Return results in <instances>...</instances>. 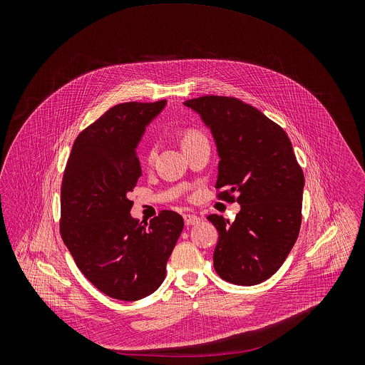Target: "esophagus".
<instances>
[{
    "instance_id": "obj_1",
    "label": "esophagus",
    "mask_w": 365,
    "mask_h": 365,
    "mask_svg": "<svg viewBox=\"0 0 365 365\" xmlns=\"http://www.w3.org/2000/svg\"><path fill=\"white\" fill-rule=\"evenodd\" d=\"M184 220H185L187 226H194V225H198L201 222V217L197 216V215L187 213V215H184Z\"/></svg>"
}]
</instances>
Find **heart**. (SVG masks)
Listing matches in <instances>:
<instances>
[{
    "instance_id": "b5f03b06",
    "label": "heart",
    "mask_w": 365,
    "mask_h": 365,
    "mask_svg": "<svg viewBox=\"0 0 365 365\" xmlns=\"http://www.w3.org/2000/svg\"><path fill=\"white\" fill-rule=\"evenodd\" d=\"M198 138H202V136H201L198 132L191 130V132L185 133V136H184V139H182V145H184V143H188V142H191V140H194V139H198ZM155 153H156V149H155V148H152V149L146 153V160H148L149 163L153 160Z\"/></svg>"
}]
</instances>
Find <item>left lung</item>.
I'll list each match as a JSON object with an SVG mask.
<instances>
[{
    "label": "left lung",
    "mask_w": 365,
    "mask_h": 365,
    "mask_svg": "<svg viewBox=\"0 0 365 365\" xmlns=\"http://www.w3.org/2000/svg\"><path fill=\"white\" fill-rule=\"evenodd\" d=\"M184 105L210 130L219 157L216 188L239 192L233 222L209 215L219 240L213 267L227 282L256 285L282 265L301 227L305 178L287 133L259 109L207 96Z\"/></svg>",
    "instance_id": "left-lung-1"
}]
</instances>
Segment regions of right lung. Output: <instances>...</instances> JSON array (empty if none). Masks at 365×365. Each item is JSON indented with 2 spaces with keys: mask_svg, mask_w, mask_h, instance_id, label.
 I'll return each instance as SVG.
<instances>
[{
  "mask_svg": "<svg viewBox=\"0 0 365 365\" xmlns=\"http://www.w3.org/2000/svg\"><path fill=\"white\" fill-rule=\"evenodd\" d=\"M165 104L126 103L106 110L77 136L63 175L61 239L86 278L113 299L153 294L184 229L173 210L140 222L128 198L142 175L138 146Z\"/></svg>",
  "mask_w": 365,
  "mask_h": 365,
  "instance_id": "1",
  "label": "right lung"
}]
</instances>
